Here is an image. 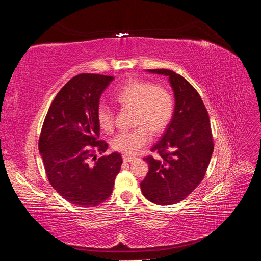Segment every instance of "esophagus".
<instances>
[{"label":"esophagus","instance_id":"34e87169","mask_svg":"<svg viewBox=\"0 0 261 261\" xmlns=\"http://www.w3.org/2000/svg\"><path fill=\"white\" fill-rule=\"evenodd\" d=\"M123 160H124V162H130V161L134 160V156L127 155V154H124V155H123Z\"/></svg>","mask_w":261,"mask_h":261}]
</instances>
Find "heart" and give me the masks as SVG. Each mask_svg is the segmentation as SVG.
Returning <instances> with one entry per match:
<instances>
[{
	"mask_svg": "<svg viewBox=\"0 0 261 261\" xmlns=\"http://www.w3.org/2000/svg\"><path fill=\"white\" fill-rule=\"evenodd\" d=\"M114 99L122 108L134 110L133 124L139 125L132 130L117 133L112 139V148L125 154L137 153L150 141L149 129L153 134H160L174 113V99L171 91L149 82L129 81L115 93ZM97 120L102 129L112 130L114 116L106 103L99 105Z\"/></svg>",
	"mask_w": 261,
	"mask_h": 261,
	"instance_id": "1",
	"label": "heart"
}]
</instances>
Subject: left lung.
<instances>
[{"label": "left lung", "instance_id": "obj_1", "mask_svg": "<svg viewBox=\"0 0 261 261\" xmlns=\"http://www.w3.org/2000/svg\"><path fill=\"white\" fill-rule=\"evenodd\" d=\"M169 77L174 92V113L161 140L151 151L159 159L147 156L149 172L140 183L148 200L160 206L179 202L203 179L213 152L209 115L194 87L170 69H147Z\"/></svg>", "mask_w": 261, "mask_h": 261}]
</instances>
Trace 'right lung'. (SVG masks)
<instances>
[{
  "mask_svg": "<svg viewBox=\"0 0 261 261\" xmlns=\"http://www.w3.org/2000/svg\"><path fill=\"white\" fill-rule=\"evenodd\" d=\"M114 77L81 74L59 91L44 118L39 138L46 176L63 198L80 207H96L112 194L122 156L98 140L97 120L102 92Z\"/></svg>",
  "mask_w": 261,
  "mask_h": 261,
  "instance_id": "right-lung-1",
  "label": "right lung"
}]
</instances>
